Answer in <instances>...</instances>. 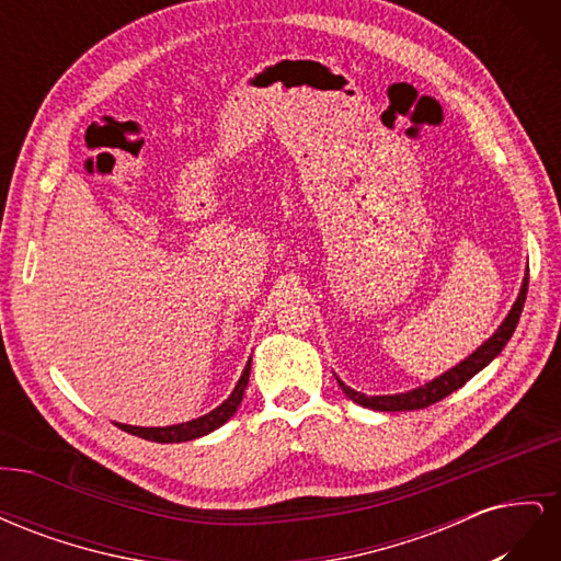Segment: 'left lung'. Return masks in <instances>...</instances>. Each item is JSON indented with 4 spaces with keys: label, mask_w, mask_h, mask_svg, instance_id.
I'll return each instance as SVG.
<instances>
[{
    "label": "left lung",
    "mask_w": 561,
    "mask_h": 561,
    "mask_svg": "<svg viewBox=\"0 0 561 561\" xmlns=\"http://www.w3.org/2000/svg\"><path fill=\"white\" fill-rule=\"evenodd\" d=\"M526 290H529V274H526L524 283H522V293L515 301V307L507 313V318L501 322V328L494 332V336L484 342L478 351H474L470 358H466L461 365L451 367L449 371H445L443 377L433 379L431 383L421 386L416 390H410V393H400V396H365L358 393V390L348 388L346 383L339 381L342 386L344 393L363 407H369V410H379V412H407V410H423V407H431L439 400H445L447 396H451L454 390L461 388L466 381H470L474 375H478L480 369H484L491 360L496 358V355L503 351V346L507 344V339L513 336L522 309H524V299H526Z\"/></svg>",
    "instance_id": "left-lung-1"
}]
</instances>
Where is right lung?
<instances>
[{"mask_svg": "<svg viewBox=\"0 0 561 561\" xmlns=\"http://www.w3.org/2000/svg\"><path fill=\"white\" fill-rule=\"evenodd\" d=\"M248 379H250V360L243 369V377L239 379V383H236L233 393L222 404H219L217 410H213L210 414L201 416V419L178 423V426H165V428H140V426H126V423H118V428L130 433V435H138L142 439H149V443H186V439H194V437H201V435L219 428L222 423H227L233 416V412L239 410V404L245 396Z\"/></svg>", "mask_w": 561, "mask_h": 561, "instance_id": "obj_1", "label": "right lung"}]
</instances>
